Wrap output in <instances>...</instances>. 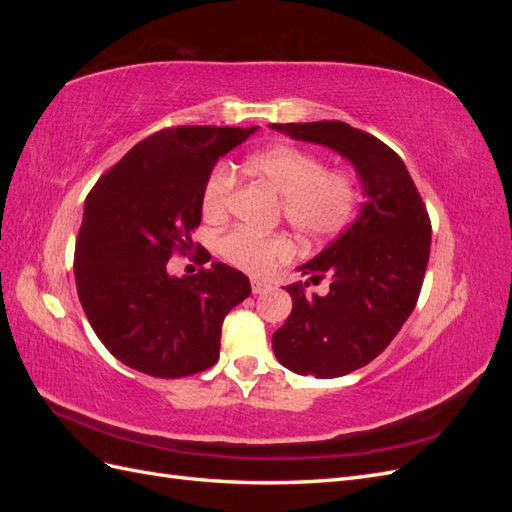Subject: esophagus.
<instances>
[{
	"instance_id": "1",
	"label": "esophagus",
	"mask_w": 512,
	"mask_h": 512,
	"mask_svg": "<svg viewBox=\"0 0 512 512\" xmlns=\"http://www.w3.org/2000/svg\"><path fill=\"white\" fill-rule=\"evenodd\" d=\"M269 288V284L267 282H262V280H252V292L254 294H262Z\"/></svg>"
}]
</instances>
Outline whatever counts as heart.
<instances>
[{
  "instance_id": "b5f03b06",
  "label": "heart",
  "mask_w": 512,
  "mask_h": 512,
  "mask_svg": "<svg viewBox=\"0 0 512 512\" xmlns=\"http://www.w3.org/2000/svg\"><path fill=\"white\" fill-rule=\"evenodd\" d=\"M247 170L282 194L284 220L309 241H327L344 230L359 207L361 185L348 168H327L320 156L294 145H275L247 160ZM235 173L220 164L203 188L207 220H222L235 194ZM220 254L247 273H267L294 254L284 232L258 235L250 228H232L220 239Z\"/></svg>"
}]
</instances>
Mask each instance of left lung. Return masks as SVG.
Wrapping results in <instances>:
<instances>
[{
    "label": "left lung",
    "instance_id": "obj_1",
    "mask_svg": "<svg viewBox=\"0 0 512 512\" xmlns=\"http://www.w3.org/2000/svg\"><path fill=\"white\" fill-rule=\"evenodd\" d=\"M297 141L331 147L359 173L367 200L327 250L301 267L329 294L290 284L292 312L273 333V352L294 374L339 378L371 363L404 327L421 294L431 222L397 153L344 121L271 123Z\"/></svg>",
    "mask_w": 512,
    "mask_h": 512
}]
</instances>
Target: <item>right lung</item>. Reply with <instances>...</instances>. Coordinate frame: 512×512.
<instances>
[{
    "label": "right lung",
    "instance_id": "right-lung-1",
    "mask_svg": "<svg viewBox=\"0 0 512 512\" xmlns=\"http://www.w3.org/2000/svg\"><path fill=\"white\" fill-rule=\"evenodd\" d=\"M254 130H160L91 188L74 247L76 290L91 329L123 365L185 378L220 359L222 322L250 297V280L222 262L183 277L166 267L170 256L194 250L215 162ZM207 254L196 250L198 262Z\"/></svg>",
    "mask_w": 512,
    "mask_h": 512
}]
</instances>
